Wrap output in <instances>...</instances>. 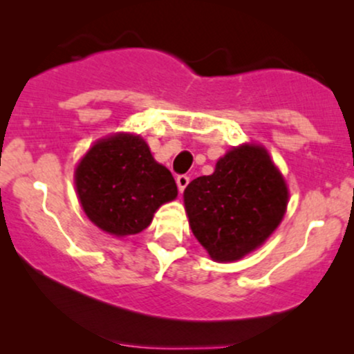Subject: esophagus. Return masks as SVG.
Wrapping results in <instances>:
<instances>
[{
  "mask_svg": "<svg viewBox=\"0 0 354 354\" xmlns=\"http://www.w3.org/2000/svg\"><path fill=\"white\" fill-rule=\"evenodd\" d=\"M188 183H189V176L188 174H178V178H176V185H178V189L181 191H185V188L186 186H188Z\"/></svg>",
  "mask_w": 354,
  "mask_h": 354,
  "instance_id": "obj_1",
  "label": "esophagus"
}]
</instances>
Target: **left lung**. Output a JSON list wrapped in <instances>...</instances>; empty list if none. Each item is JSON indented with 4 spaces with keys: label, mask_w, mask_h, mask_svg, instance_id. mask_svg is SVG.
I'll list each match as a JSON object with an SVG mask.
<instances>
[{
    "label": "left lung",
    "mask_w": 354,
    "mask_h": 354,
    "mask_svg": "<svg viewBox=\"0 0 354 354\" xmlns=\"http://www.w3.org/2000/svg\"><path fill=\"white\" fill-rule=\"evenodd\" d=\"M288 203L283 176L261 146L233 148L214 173L185 189V208L198 241L216 261H236L261 245Z\"/></svg>",
    "instance_id": "left-lung-1"
}]
</instances>
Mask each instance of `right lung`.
Instances as JSON below:
<instances>
[{
    "instance_id": "right-lung-1",
    "label": "right lung",
    "mask_w": 354,
    "mask_h": 354,
    "mask_svg": "<svg viewBox=\"0 0 354 354\" xmlns=\"http://www.w3.org/2000/svg\"><path fill=\"white\" fill-rule=\"evenodd\" d=\"M76 189L88 218L116 236L148 228L154 211L178 194L171 173L153 160L140 136L131 135L93 146L76 168Z\"/></svg>"
}]
</instances>
